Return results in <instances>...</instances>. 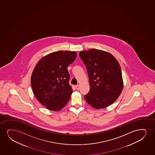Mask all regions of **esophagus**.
Masks as SVG:
<instances>
[{
  "label": "esophagus",
  "mask_w": 155,
  "mask_h": 155,
  "mask_svg": "<svg viewBox=\"0 0 155 155\" xmlns=\"http://www.w3.org/2000/svg\"><path fill=\"white\" fill-rule=\"evenodd\" d=\"M75 87H76V88H77L78 90L80 89V85H77L75 86Z\"/></svg>",
  "instance_id": "obj_1"
}]
</instances>
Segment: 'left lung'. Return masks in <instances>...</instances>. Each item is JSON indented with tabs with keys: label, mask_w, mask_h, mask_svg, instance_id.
Returning a JSON list of instances; mask_svg holds the SVG:
<instances>
[{
	"label": "left lung",
	"mask_w": 155,
	"mask_h": 155,
	"mask_svg": "<svg viewBox=\"0 0 155 155\" xmlns=\"http://www.w3.org/2000/svg\"><path fill=\"white\" fill-rule=\"evenodd\" d=\"M79 56L85 65L90 85L84 96L86 102L97 109L110 106L123 88L119 63L110 53L98 49L81 51Z\"/></svg>",
	"instance_id": "left-lung-1"
}]
</instances>
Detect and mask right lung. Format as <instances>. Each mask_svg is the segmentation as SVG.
Segmentation results:
<instances>
[{
    "mask_svg": "<svg viewBox=\"0 0 155 155\" xmlns=\"http://www.w3.org/2000/svg\"><path fill=\"white\" fill-rule=\"evenodd\" d=\"M77 58L75 51H59L42 58L32 73L31 84L36 98L48 110L59 111L70 99L69 65Z\"/></svg>",
    "mask_w": 155,
    "mask_h": 155,
    "instance_id": "add662e5",
    "label": "right lung"
}]
</instances>
